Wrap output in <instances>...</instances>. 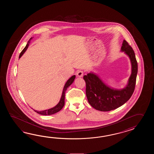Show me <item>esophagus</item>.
<instances>
[{
  "instance_id": "1",
  "label": "esophagus",
  "mask_w": 154,
  "mask_h": 154,
  "mask_svg": "<svg viewBox=\"0 0 154 154\" xmlns=\"http://www.w3.org/2000/svg\"><path fill=\"white\" fill-rule=\"evenodd\" d=\"M76 75H77V76H78V77H82L83 75H84V72H83V71H82L81 70H78L76 72Z\"/></svg>"
}]
</instances>
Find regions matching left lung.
<instances>
[{"mask_svg":"<svg viewBox=\"0 0 154 154\" xmlns=\"http://www.w3.org/2000/svg\"><path fill=\"white\" fill-rule=\"evenodd\" d=\"M121 51L129 56L131 64V74L127 86L121 90L111 88L98 76L90 72L83 78L86 82V95L92 107L100 111H109L128 101L134 92L137 72V63L133 48L124 40Z\"/></svg>","mask_w":154,"mask_h":154,"instance_id":"1","label":"left lung"}]
</instances>
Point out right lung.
Returning a JSON list of instances; mask_svg holds the SVG:
<instances>
[{
	"mask_svg": "<svg viewBox=\"0 0 154 154\" xmlns=\"http://www.w3.org/2000/svg\"><path fill=\"white\" fill-rule=\"evenodd\" d=\"M32 39V37H31L30 39H29V41H28V42L26 45V47L24 48V49L22 51V52L20 53V56H19V58L21 56L23 55V53L25 52L26 50L27 49L28 47L29 46V43L31 41V40ZM75 78V75H72L70 78L69 79V80L66 82V84L64 86V88H63V90L62 95L61 96V98L60 100V101L59 102V103L56 105L55 107H53V108L49 109H47V110H45V111H35H35L37 112V113H38L39 115H44V116H47V115H51L53 114H54L57 113L58 112H59V111H60L62 109L64 105V100H65V94H66V90H67L68 88L69 87V86L72 85V82H74V79Z\"/></svg>",
	"mask_w": 154,
	"mask_h": 154,
	"instance_id": "obj_1",
	"label": "right lung"
}]
</instances>
